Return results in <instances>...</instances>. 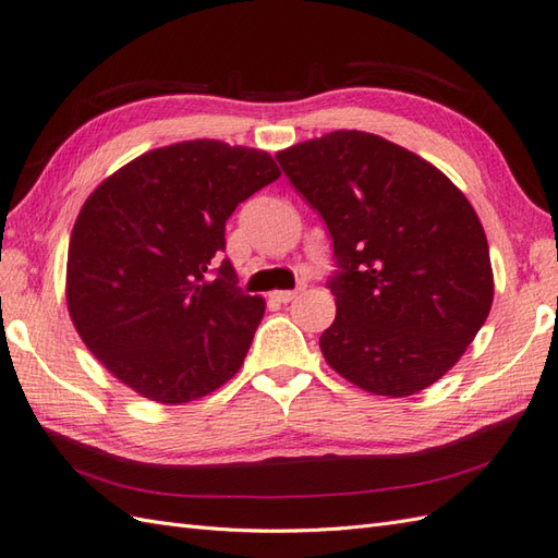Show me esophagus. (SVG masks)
<instances>
[{
  "instance_id": "34e87169",
  "label": "esophagus",
  "mask_w": 558,
  "mask_h": 558,
  "mask_svg": "<svg viewBox=\"0 0 558 558\" xmlns=\"http://www.w3.org/2000/svg\"><path fill=\"white\" fill-rule=\"evenodd\" d=\"M302 290V288H300ZM300 290H276V292H270V296H274L276 302H280V304H288V302H292L296 294H300Z\"/></svg>"
}]
</instances>
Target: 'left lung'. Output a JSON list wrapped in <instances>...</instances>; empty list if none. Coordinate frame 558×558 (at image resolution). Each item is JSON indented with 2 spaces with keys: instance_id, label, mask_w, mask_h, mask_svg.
I'll list each match as a JSON object with an SVG mask.
<instances>
[{
  "instance_id": "8db88e82",
  "label": "left lung",
  "mask_w": 558,
  "mask_h": 558,
  "mask_svg": "<svg viewBox=\"0 0 558 558\" xmlns=\"http://www.w3.org/2000/svg\"><path fill=\"white\" fill-rule=\"evenodd\" d=\"M276 159L332 238L328 366L395 399L437 383L495 296L485 230L465 194L418 154L364 131L306 140Z\"/></svg>"
}]
</instances>
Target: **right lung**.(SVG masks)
<instances>
[{
    "label": "right lung",
    "mask_w": 558,
    "mask_h": 558,
    "mask_svg": "<svg viewBox=\"0 0 558 558\" xmlns=\"http://www.w3.org/2000/svg\"><path fill=\"white\" fill-rule=\"evenodd\" d=\"M278 178L262 149L190 140L142 154L85 199L69 242V314L140 397L187 404L244 364L266 302L238 288L228 258L215 266L226 220Z\"/></svg>",
    "instance_id": "add662e5"
}]
</instances>
